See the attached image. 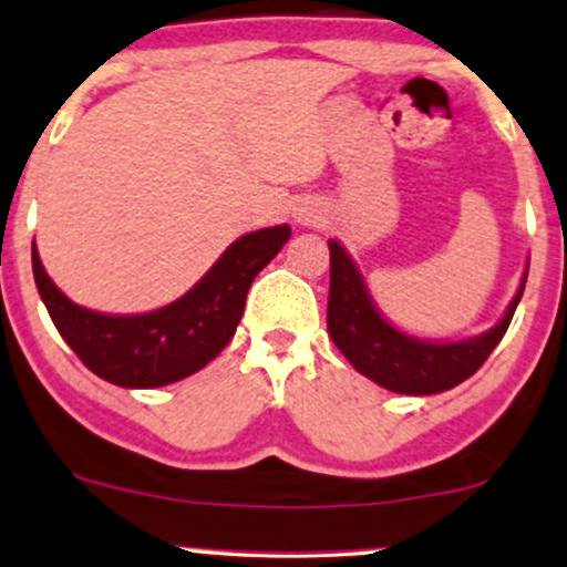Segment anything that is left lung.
Returning a JSON list of instances; mask_svg holds the SVG:
<instances>
[{"label": "left lung", "instance_id": "8db88e82", "mask_svg": "<svg viewBox=\"0 0 567 567\" xmlns=\"http://www.w3.org/2000/svg\"><path fill=\"white\" fill-rule=\"evenodd\" d=\"M331 255V284H329V337L352 369L363 377L374 379L379 388L401 392V395H435L451 390L464 379L475 374L488 355L507 334L512 316L520 302V289L494 329L481 337L462 339V342H422L409 334H401L395 326L382 318L374 308L365 284L348 251L337 241H329Z\"/></svg>", "mask_w": 567, "mask_h": 567}]
</instances>
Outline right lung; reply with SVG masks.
I'll return each instance as SVG.
<instances>
[{"label":"right lung","mask_w":567,"mask_h":567,"mask_svg":"<svg viewBox=\"0 0 567 567\" xmlns=\"http://www.w3.org/2000/svg\"><path fill=\"white\" fill-rule=\"evenodd\" d=\"M289 236V225L246 233L188 295L143 316H105L73 305L44 272L37 244L31 246L33 281L60 337L92 374L118 388H164L223 352L241 321L251 281Z\"/></svg>","instance_id":"right-lung-1"}]
</instances>
